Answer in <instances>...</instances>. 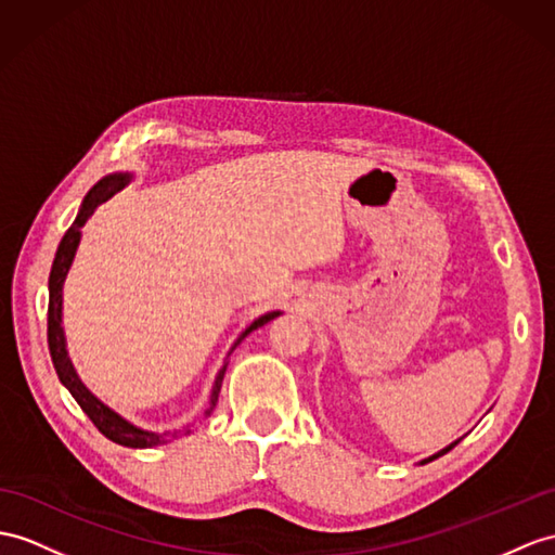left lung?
Returning a JSON list of instances; mask_svg holds the SVG:
<instances>
[{
	"mask_svg": "<svg viewBox=\"0 0 555 555\" xmlns=\"http://www.w3.org/2000/svg\"><path fill=\"white\" fill-rule=\"evenodd\" d=\"M459 440H462V438H459ZM459 440H454V442H452V444H448V448H442V450H440V452H436V454H430V456H428V459H424V462H418V464H428V462H434V459H438V456H442V454H448V452H450V450H452V448H454V444H456V442H459Z\"/></svg>",
	"mask_w": 555,
	"mask_h": 555,
	"instance_id": "obj_1",
	"label": "left lung"
}]
</instances>
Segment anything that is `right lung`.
Wrapping results in <instances>:
<instances>
[{
	"label": "right lung",
	"mask_w": 555,
	"mask_h": 555,
	"mask_svg": "<svg viewBox=\"0 0 555 555\" xmlns=\"http://www.w3.org/2000/svg\"><path fill=\"white\" fill-rule=\"evenodd\" d=\"M131 179H133V176L129 171L107 173L96 185L91 188V191L85 195L82 205H79L75 221H73L70 228H67V233L63 235L59 251H56V259H53V266H51V275H49V330H47V336H49V353H51L53 367H56L61 384L67 390H70V396L77 400L79 408L85 410V414L91 418L93 426H96L107 440H113L117 444H125V448L145 450V448H157V444H167L179 436H188V434H191V426L179 428V430H162V434H157V430H145V428L133 426L131 422H127L125 416H119L115 410L107 408V404L93 396L91 390L82 384V379H79L75 364H73L70 356H67V344H65V332H63V282H65L67 273H70V266L75 261L79 240H82V228L91 219L93 211H96L103 205V202L111 199L115 193H119L121 188L129 185ZM278 315H280V310H270V313L256 318L249 324V327L240 332L233 348L228 350V356L233 353L235 346L242 339H245L249 332L263 327L266 322H270ZM225 367H228V360L223 362V367L219 370V374H216L214 386H211L209 408H207L205 416H209L216 408V402H219Z\"/></svg>",
	"instance_id": "1"
}]
</instances>
